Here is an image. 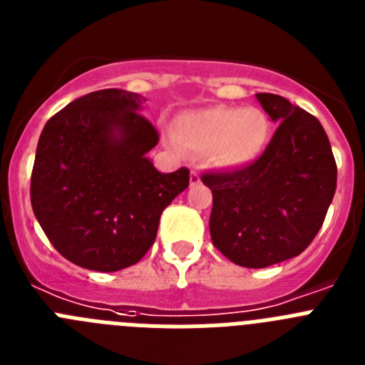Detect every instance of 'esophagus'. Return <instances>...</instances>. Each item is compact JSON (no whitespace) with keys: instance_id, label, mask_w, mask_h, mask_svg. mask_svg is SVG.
<instances>
[{"instance_id":"obj_1","label":"esophagus","mask_w":365,"mask_h":365,"mask_svg":"<svg viewBox=\"0 0 365 365\" xmlns=\"http://www.w3.org/2000/svg\"><path fill=\"white\" fill-rule=\"evenodd\" d=\"M199 182H201V177H199V173L193 170V172L190 173V185L195 186V185H199Z\"/></svg>"}]
</instances>
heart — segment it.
<instances>
[{"instance_id": "b5f03b06", "label": "heart", "mask_w": 365, "mask_h": 365, "mask_svg": "<svg viewBox=\"0 0 365 365\" xmlns=\"http://www.w3.org/2000/svg\"><path fill=\"white\" fill-rule=\"evenodd\" d=\"M175 133L190 150L208 151L215 166L241 168L263 153L269 143L270 122L257 108L212 106L180 115Z\"/></svg>"}]
</instances>
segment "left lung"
<instances>
[{"label": "left lung", "instance_id": "8db88e82", "mask_svg": "<svg viewBox=\"0 0 365 365\" xmlns=\"http://www.w3.org/2000/svg\"><path fill=\"white\" fill-rule=\"evenodd\" d=\"M257 102L278 130L248 166L206 172L212 243L232 263L265 269L299 256L324 225L336 190V163L320 120L272 93Z\"/></svg>", "mask_w": 365, "mask_h": 365}]
</instances>
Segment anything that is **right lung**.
Returning a JSON list of instances; mask_svg holds the SVG:
<instances>
[{
  "mask_svg": "<svg viewBox=\"0 0 365 365\" xmlns=\"http://www.w3.org/2000/svg\"><path fill=\"white\" fill-rule=\"evenodd\" d=\"M143 98L102 89L47 120L31 175V205L53 247L74 265L117 272L143 259L160 214L190 185V170L160 173L148 159L159 131Z\"/></svg>",
  "mask_w": 365,
  "mask_h": 365,
  "instance_id": "1",
  "label": "right lung"
}]
</instances>
